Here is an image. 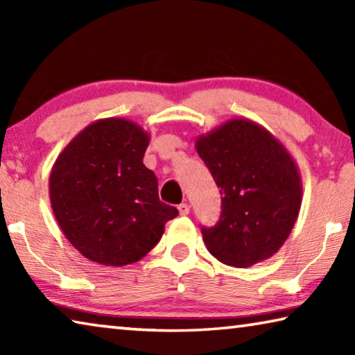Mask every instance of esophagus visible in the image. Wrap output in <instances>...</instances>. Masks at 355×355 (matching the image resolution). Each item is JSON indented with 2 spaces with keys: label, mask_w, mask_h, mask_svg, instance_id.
Listing matches in <instances>:
<instances>
[{
  "label": "esophagus",
  "mask_w": 355,
  "mask_h": 355,
  "mask_svg": "<svg viewBox=\"0 0 355 355\" xmlns=\"http://www.w3.org/2000/svg\"><path fill=\"white\" fill-rule=\"evenodd\" d=\"M178 211H180V214H182V216H186V214H189L191 208H189L188 203H180V205H178Z\"/></svg>",
  "instance_id": "1"
}]
</instances>
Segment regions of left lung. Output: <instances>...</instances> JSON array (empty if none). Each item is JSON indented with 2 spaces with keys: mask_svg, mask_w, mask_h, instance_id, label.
Segmentation results:
<instances>
[{
  "mask_svg": "<svg viewBox=\"0 0 355 355\" xmlns=\"http://www.w3.org/2000/svg\"><path fill=\"white\" fill-rule=\"evenodd\" d=\"M196 150L222 196L218 225L202 228L209 254L248 268L271 258L296 224L302 180L272 133L249 119H230L196 139Z\"/></svg>",
  "mask_w": 355,
  "mask_h": 355,
  "instance_id": "left-lung-1",
  "label": "left lung"
}]
</instances>
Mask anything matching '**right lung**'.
<instances>
[{
    "label": "right lung",
    "instance_id": "add662e5",
    "mask_svg": "<svg viewBox=\"0 0 355 355\" xmlns=\"http://www.w3.org/2000/svg\"><path fill=\"white\" fill-rule=\"evenodd\" d=\"M150 136L122 117L81 130L50 172V202L64 236L105 266L139 261L178 214L158 197V180L142 163Z\"/></svg>",
    "mask_w": 355,
    "mask_h": 355
}]
</instances>
